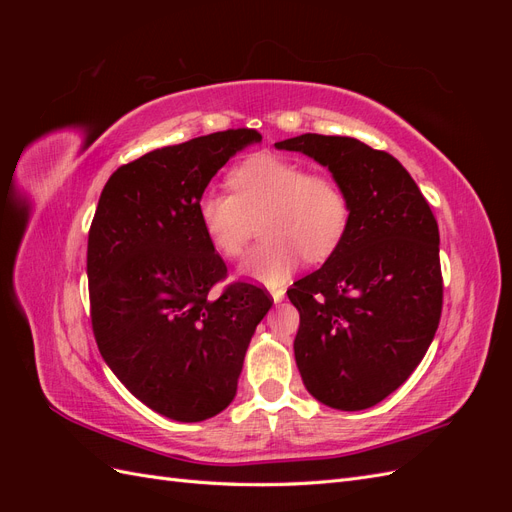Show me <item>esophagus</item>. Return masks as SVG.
<instances>
[{
	"label": "esophagus",
	"instance_id": "1",
	"mask_svg": "<svg viewBox=\"0 0 512 512\" xmlns=\"http://www.w3.org/2000/svg\"><path fill=\"white\" fill-rule=\"evenodd\" d=\"M284 294H286V290H284V288H273V290H271V297H273V301H275V303L284 301Z\"/></svg>",
	"mask_w": 512,
	"mask_h": 512
}]
</instances>
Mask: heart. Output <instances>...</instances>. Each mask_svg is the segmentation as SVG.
I'll return each instance as SVG.
<instances>
[{"label": "heart", "instance_id": "obj_1", "mask_svg": "<svg viewBox=\"0 0 512 512\" xmlns=\"http://www.w3.org/2000/svg\"><path fill=\"white\" fill-rule=\"evenodd\" d=\"M230 192L209 188L198 196L196 215L209 245L224 258L243 256L252 220L267 237L245 260L243 273L262 284H282L307 262L327 260L350 226V200L335 177L307 173L275 153H258L230 170Z\"/></svg>", "mask_w": 512, "mask_h": 512}]
</instances>
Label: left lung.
Segmentation results:
<instances>
[{"label":"left lung","mask_w":512,"mask_h":512,"mask_svg":"<svg viewBox=\"0 0 512 512\" xmlns=\"http://www.w3.org/2000/svg\"><path fill=\"white\" fill-rule=\"evenodd\" d=\"M329 166L350 200V226L324 265L288 288L303 384L324 406L365 410L423 361L442 316L440 230L391 153L350 136L275 143Z\"/></svg>","instance_id":"1"}]
</instances>
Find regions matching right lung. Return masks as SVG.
Here are the masks:
<instances>
[{"mask_svg": "<svg viewBox=\"0 0 512 512\" xmlns=\"http://www.w3.org/2000/svg\"><path fill=\"white\" fill-rule=\"evenodd\" d=\"M250 128L213 132L119 166L87 239L89 316L102 359L145 406L173 421L220 414L237 393L245 350L273 299L230 282L196 203Z\"/></svg>", "mask_w": 512, "mask_h": 512, "instance_id": "obj_1", "label": "right lung"}]
</instances>
